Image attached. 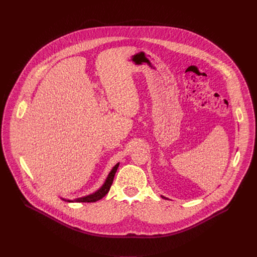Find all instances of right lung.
Masks as SVG:
<instances>
[{"instance_id": "1", "label": "right lung", "mask_w": 257, "mask_h": 257, "mask_svg": "<svg viewBox=\"0 0 257 257\" xmlns=\"http://www.w3.org/2000/svg\"><path fill=\"white\" fill-rule=\"evenodd\" d=\"M118 167H119V164H117V165L113 168V170L111 171V173L108 174V176H107V178H106V180H105V182H104V184L102 185V187H101L98 191H96L95 193L90 194V195H88V196L74 199V201H75V202H95V201L101 199V198L109 191V188H111V186H112V183H113V181H114V177H115V174H116V172H117V170H118ZM68 201H71V200H68Z\"/></svg>"}]
</instances>
